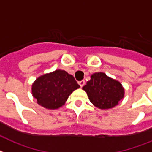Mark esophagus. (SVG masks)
<instances>
[{"instance_id":"obj_1","label":"esophagus","mask_w":152,"mask_h":152,"mask_svg":"<svg viewBox=\"0 0 152 152\" xmlns=\"http://www.w3.org/2000/svg\"><path fill=\"white\" fill-rule=\"evenodd\" d=\"M78 83L80 84V87H83L85 85V81H84V80H81V81H79Z\"/></svg>"}]
</instances>
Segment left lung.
<instances>
[{
    "label": "left lung",
    "instance_id": "8db88e82",
    "mask_svg": "<svg viewBox=\"0 0 152 152\" xmlns=\"http://www.w3.org/2000/svg\"><path fill=\"white\" fill-rule=\"evenodd\" d=\"M83 90L87 92L91 103L101 109L113 108L124 97V88L122 84L104 72L92 74L91 80Z\"/></svg>",
    "mask_w": 152,
    "mask_h": 152
}]
</instances>
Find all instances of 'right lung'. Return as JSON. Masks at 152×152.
<instances>
[{
  "instance_id": "add662e5",
  "label": "right lung",
  "mask_w": 152,
  "mask_h": 152,
  "mask_svg": "<svg viewBox=\"0 0 152 152\" xmlns=\"http://www.w3.org/2000/svg\"><path fill=\"white\" fill-rule=\"evenodd\" d=\"M79 87L72 75L58 69L38 77L32 85V94L40 105L48 109H57Z\"/></svg>"
}]
</instances>
